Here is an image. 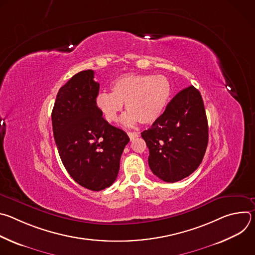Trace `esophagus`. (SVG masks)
I'll list each match as a JSON object with an SVG mask.
<instances>
[{
    "label": "esophagus",
    "mask_w": 255,
    "mask_h": 255,
    "mask_svg": "<svg viewBox=\"0 0 255 255\" xmlns=\"http://www.w3.org/2000/svg\"><path fill=\"white\" fill-rule=\"evenodd\" d=\"M127 134H128V136H129L130 140H133L134 138H136V137L139 136V133H137V132H127Z\"/></svg>",
    "instance_id": "obj_1"
}]
</instances>
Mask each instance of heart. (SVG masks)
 Masks as SVG:
<instances>
[{
	"instance_id": "heart-1",
	"label": "heart",
	"mask_w": 255,
	"mask_h": 255,
	"mask_svg": "<svg viewBox=\"0 0 255 255\" xmlns=\"http://www.w3.org/2000/svg\"><path fill=\"white\" fill-rule=\"evenodd\" d=\"M112 93L101 92L96 106L107 122H115L125 104L122 121L126 125L139 122L152 124L163 113L169 101L171 86L162 75H124L111 85Z\"/></svg>"
}]
</instances>
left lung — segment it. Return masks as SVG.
<instances>
[{
  "mask_svg": "<svg viewBox=\"0 0 255 255\" xmlns=\"http://www.w3.org/2000/svg\"><path fill=\"white\" fill-rule=\"evenodd\" d=\"M208 130L200 92L194 86L181 90L152 126L141 133L149 149L152 172L166 183L193 173L205 155Z\"/></svg>",
  "mask_w": 255,
  "mask_h": 255,
  "instance_id": "8db88e82",
  "label": "left lung"
}]
</instances>
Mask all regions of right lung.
<instances>
[{"instance_id":"1","label":"right lung","mask_w":255,"mask_h":255,"mask_svg":"<svg viewBox=\"0 0 255 255\" xmlns=\"http://www.w3.org/2000/svg\"><path fill=\"white\" fill-rule=\"evenodd\" d=\"M94 70L78 72L57 93L51 114L60 159L75 181L91 191L117 178L128 135L109 124L96 106L100 84Z\"/></svg>"}]
</instances>
